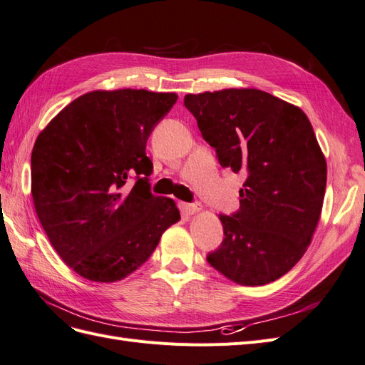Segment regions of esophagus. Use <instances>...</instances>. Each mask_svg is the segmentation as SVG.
Masks as SVG:
<instances>
[{"mask_svg": "<svg viewBox=\"0 0 365 365\" xmlns=\"http://www.w3.org/2000/svg\"><path fill=\"white\" fill-rule=\"evenodd\" d=\"M202 210H203V207H202L200 203H188V205H185L186 214H197V212H200Z\"/></svg>", "mask_w": 365, "mask_h": 365, "instance_id": "1", "label": "esophagus"}]
</instances>
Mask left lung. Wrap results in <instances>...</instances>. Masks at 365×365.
I'll use <instances>...</instances> for the list:
<instances>
[{
    "label": "left lung",
    "mask_w": 365,
    "mask_h": 365,
    "mask_svg": "<svg viewBox=\"0 0 365 365\" xmlns=\"http://www.w3.org/2000/svg\"><path fill=\"white\" fill-rule=\"evenodd\" d=\"M185 107L223 168L243 171L240 210L220 214L225 238L206 259L237 284L263 286L307 251L327 163L304 111L257 88L186 95Z\"/></svg>",
    "instance_id": "obj_1"
}]
</instances>
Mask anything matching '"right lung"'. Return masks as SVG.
Returning <instances> with one entry per match:
<instances>
[{"label": "right lung", "mask_w": 365, "mask_h": 365, "mask_svg": "<svg viewBox=\"0 0 365 365\" xmlns=\"http://www.w3.org/2000/svg\"><path fill=\"white\" fill-rule=\"evenodd\" d=\"M175 93L96 90L61 110L32 151V197L51 246L68 267L114 283L140 267L180 220L175 202L155 197L147 140ZM137 177L131 190L124 188Z\"/></svg>", "instance_id": "right-lung-1"}]
</instances>
